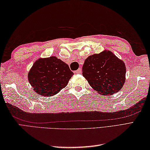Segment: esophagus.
Returning <instances> with one entry per match:
<instances>
[{
    "mask_svg": "<svg viewBox=\"0 0 150 150\" xmlns=\"http://www.w3.org/2000/svg\"><path fill=\"white\" fill-rule=\"evenodd\" d=\"M82 72V69H81V68H79L78 69H77L76 70V71H74V73H81Z\"/></svg>",
    "mask_w": 150,
    "mask_h": 150,
    "instance_id": "1",
    "label": "esophagus"
}]
</instances>
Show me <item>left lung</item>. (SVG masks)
<instances>
[{"label":"left lung","mask_w":150,"mask_h":150,"mask_svg":"<svg viewBox=\"0 0 150 150\" xmlns=\"http://www.w3.org/2000/svg\"><path fill=\"white\" fill-rule=\"evenodd\" d=\"M126 66L110 51L89 56L82 66V75L98 93L106 95L118 92L125 82Z\"/></svg>","instance_id":"left-lung-1"}]
</instances>
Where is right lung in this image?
<instances>
[{
	"instance_id": "obj_1",
	"label": "right lung",
	"mask_w": 150,
	"mask_h": 150,
	"mask_svg": "<svg viewBox=\"0 0 150 150\" xmlns=\"http://www.w3.org/2000/svg\"><path fill=\"white\" fill-rule=\"evenodd\" d=\"M73 73L68 65L55 57L39 59L28 73V80L38 94L51 97L64 88Z\"/></svg>"
}]
</instances>
